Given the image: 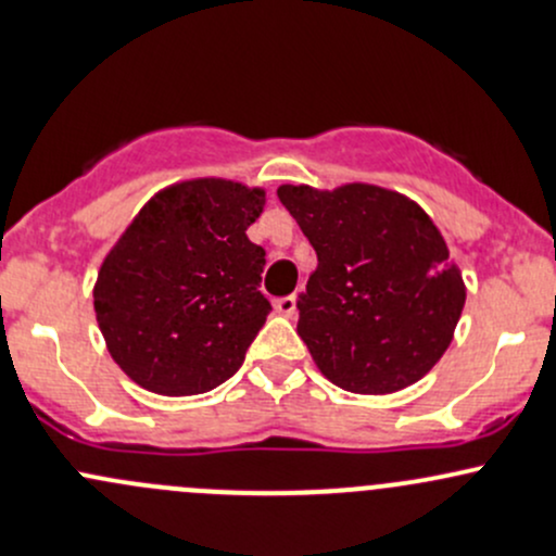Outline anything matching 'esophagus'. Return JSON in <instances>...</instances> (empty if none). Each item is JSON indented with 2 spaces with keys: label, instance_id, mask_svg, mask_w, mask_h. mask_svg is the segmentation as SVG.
Masks as SVG:
<instances>
[{
  "label": "esophagus",
  "instance_id": "34e87169",
  "mask_svg": "<svg viewBox=\"0 0 556 556\" xmlns=\"http://www.w3.org/2000/svg\"><path fill=\"white\" fill-rule=\"evenodd\" d=\"M276 313L283 315V318H294L296 315V296H280V300H276Z\"/></svg>",
  "mask_w": 556,
  "mask_h": 556
}]
</instances>
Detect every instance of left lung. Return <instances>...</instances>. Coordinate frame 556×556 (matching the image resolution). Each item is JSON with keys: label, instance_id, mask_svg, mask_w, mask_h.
Wrapping results in <instances>:
<instances>
[{"label": "left lung", "instance_id": "obj_1", "mask_svg": "<svg viewBox=\"0 0 556 556\" xmlns=\"http://www.w3.org/2000/svg\"><path fill=\"white\" fill-rule=\"evenodd\" d=\"M318 254L296 333L328 381L390 395L432 371L453 342L467 286L429 214L395 190L280 185Z\"/></svg>", "mask_w": 556, "mask_h": 556}]
</instances>
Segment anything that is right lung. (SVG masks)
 I'll return each mask as SVG.
<instances>
[{"label": "right lung", "mask_w": 556, "mask_h": 556, "mask_svg": "<svg viewBox=\"0 0 556 556\" xmlns=\"http://www.w3.org/2000/svg\"><path fill=\"white\" fill-rule=\"evenodd\" d=\"M265 190L195 177L159 190L105 254L94 315L105 348L142 390L201 395L241 368L265 326V249L247 230Z\"/></svg>", "instance_id": "add662e5"}]
</instances>
